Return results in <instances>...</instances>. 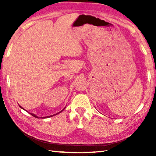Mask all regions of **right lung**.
Instances as JSON below:
<instances>
[{"mask_svg":"<svg viewBox=\"0 0 156 156\" xmlns=\"http://www.w3.org/2000/svg\"><path fill=\"white\" fill-rule=\"evenodd\" d=\"M19 107H20V108H21L22 109H23V110H25V111H26L25 110V109H24V108H23V107H21V106H20L19 105ZM66 108V107H65ZM65 108H64V109H63V110H62L61 111H59V112H58V113H56V114H55V115H49V116H47V117H41V118H43V119H45V118H48V117H53V116H54V115H58V114H59V113H60V112H62L63 111H64V109H65ZM30 115H31L32 116H34V117H35V118H39V119H40L41 117H37V115H35V114H34V113H30Z\"/></svg>","mask_w":156,"mask_h":156,"instance_id":"add662e5","label":"right lung"}]
</instances>
